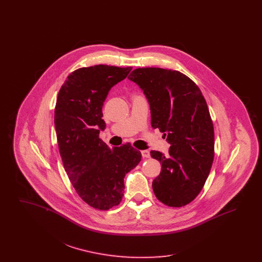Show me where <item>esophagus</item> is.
Returning a JSON list of instances; mask_svg holds the SVG:
<instances>
[{"label":"esophagus","mask_w":262,"mask_h":262,"mask_svg":"<svg viewBox=\"0 0 262 262\" xmlns=\"http://www.w3.org/2000/svg\"><path fill=\"white\" fill-rule=\"evenodd\" d=\"M141 155H142L143 158H149L150 152L148 150H142L141 151Z\"/></svg>","instance_id":"1"}]
</instances>
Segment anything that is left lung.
<instances>
[{
  "mask_svg": "<svg viewBox=\"0 0 262 262\" xmlns=\"http://www.w3.org/2000/svg\"><path fill=\"white\" fill-rule=\"evenodd\" d=\"M127 78L143 91L152 127L164 133L171 145L168 156L150 152L162 165L153 191L168 206L187 205L202 189L214 158V128L206 101L198 85L177 71L136 69Z\"/></svg>",
  "mask_w": 262,
  "mask_h": 262,
  "instance_id": "8db88e82",
  "label": "left lung"
}]
</instances>
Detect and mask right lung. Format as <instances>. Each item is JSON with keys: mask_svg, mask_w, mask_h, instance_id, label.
<instances>
[{"mask_svg": "<svg viewBox=\"0 0 262 262\" xmlns=\"http://www.w3.org/2000/svg\"><path fill=\"white\" fill-rule=\"evenodd\" d=\"M130 71L107 64L78 69L68 76L56 103L54 123L63 168L78 195L100 210L120 204L125 174L141 160L129 143L111 149L99 137L106 127L103 104Z\"/></svg>", "mask_w": 262, "mask_h": 262, "instance_id": "right-lung-1", "label": "right lung"}]
</instances>
